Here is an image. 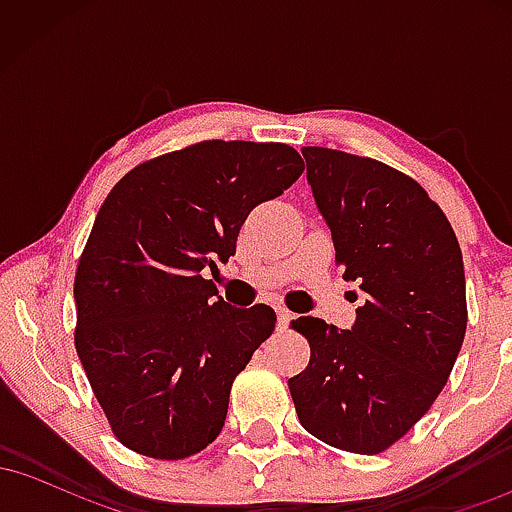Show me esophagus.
Segmentation results:
<instances>
[{
  "label": "esophagus",
  "instance_id": "esophagus-1",
  "mask_svg": "<svg viewBox=\"0 0 512 512\" xmlns=\"http://www.w3.org/2000/svg\"><path fill=\"white\" fill-rule=\"evenodd\" d=\"M291 320H293V315L289 313V310H286V308H279V310H276V330H279V332L289 330Z\"/></svg>",
  "mask_w": 512,
  "mask_h": 512
}]
</instances>
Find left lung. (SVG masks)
I'll use <instances>...</instances> for the list:
<instances>
[{
    "mask_svg": "<svg viewBox=\"0 0 512 512\" xmlns=\"http://www.w3.org/2000/svg\"><path fill=\"white\" fill-rule=\"evenodd\" d=\"M308 185L356 308L351 330L313 315L293 330L310 363L289 390L301 426L332 448L375 455L431 409L467 330L462 250L409 175L344 151L303 146Z\"/></svg>",
    "mask_w": 512,
    "mask_h": 512,
    "instance_id": "1",
    "label": "left lung"
}]
</instances>
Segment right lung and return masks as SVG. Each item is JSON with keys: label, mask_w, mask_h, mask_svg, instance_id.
<instances>
[{"label": "right lung", "mask_w": 512, "mask_h": 512, "mask_svg": "<svg viewBox=\"0 0 512 512\" xmlns=\"http://www.w3.org/2000/svg\"><path fill=\"white\" fill-rule=\"evenodd\" d=\"M286 144L202 142L151 158L105 197L74 279L76 354L122 445L182 460L221 433L236 375L269 334V305L233 308L219 262L257 204L301 178Z\"/></svg>", "instance_id": "obj_1"}]
</instances>
